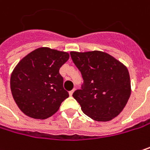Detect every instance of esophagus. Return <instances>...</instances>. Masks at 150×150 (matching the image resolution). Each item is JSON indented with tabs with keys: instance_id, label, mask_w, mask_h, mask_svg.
<instances>
[{
	"instance_id": "34e87169",
	"label": "esophagus",
	"mask_w": 150,
	"mask_h": 150,
	"mask_svg": "<svg viewBox=\"0 0 150 150\" xmlns=\"http://www.w3.org/2000/svg\"><path fill=\"white\" fill-rule=\"evenodd\" d=\"M75 88L73 89V90H71V91H70V92H69V95H72V94H73V93H74V92H75Z\"/></svg>"
}]
</instances>
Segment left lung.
Wrapping results in <instances>:
<instances>
[{
    "label": "left lung",
    "instance_id": "left-lung-1",
    "mask_svg": "<svg viewBox=\"0 0 150 150\" xmlns=\"http://www.w3.org/2000/svg\"><path fill=\"white\" fill-rule=\"evenodd\" d=\"M70 55L84 80L82 88L75 91L73 97L92 119L112 120L123 111L130 96L128 69L103 51H71Z\"/></svg>",
    "mask_w": 150,
    "mask_h": 150
}]
</instances>
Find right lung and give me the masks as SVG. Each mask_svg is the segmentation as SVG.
Masks as SVG:
<instances>
[{
    "instance_id": "1",
    "label": "right lung",
    "mask_w": 150,
    "mask_h": 150,
    "mask_svg": "<svg viewBox=\"0 0 150 150\" xmlns=\"http://www.w3.org/2000/svg\"><path fill=\"white\" fill-rule=\"evenodd\" d=\"M69 54L48 47L36 49L23 57L10 78L13 98L21 112L36 119L55 114L69 97L59 74Z\"/></svg>"
}]
</instances>
